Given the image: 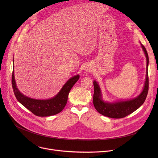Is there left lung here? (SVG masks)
<instances>
[{
    "label": "left lung",
    "instance_id": "left-lung-1",
    "mask_svg": "<svg viewBox=\"0 0 158 158\" xmlns=\"http://www.w3.org/2000/svg\"><path fill=\"white\" fill-rule=\"evenodd\" d=\"M142 48L147 58V75L146 81L143 92L136 98L127 101H121L114 103L105 102L102 101L101 89L97 82H94V94L93 102L96 110L106 117L113 118H122L133 113L142 106L146 99L148 91V56L147 50L143 45L142 44Z\"/></svg>",
    "mask_w": 158,
    "mask_h": 158
}]
</instances>
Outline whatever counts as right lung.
<instances>
[{
  "mask_svg": "<svg viewBox=\"0 0 158 158\" xmlns=\"http://www.w3.org/2000/svg\"><path fill=\"white\" fill-rule=\"evenodd\" d=\"M79 78V75H77L70 79L57 95L48 100H36L22 95L16 88L14 77V70H13L12 73L11 83L14 94L19 102L38 117H49L60 113L64 109L67 102L70 91Z\"/></svg>",
  "mask_w": 158,
  "mask_h": 158,
  "instance_id": "add662e5",
  "label": "right lung"
}]
</instances>
